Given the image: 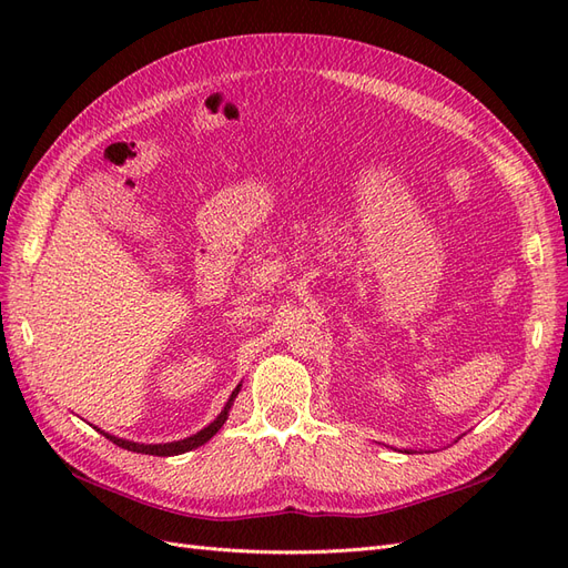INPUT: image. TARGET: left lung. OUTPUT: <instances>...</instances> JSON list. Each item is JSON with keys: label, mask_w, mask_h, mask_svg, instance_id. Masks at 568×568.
I'll return each mask as SVG.
<instances>
[{"label": "left lung", "mask_w": 568, "mask_h": 568, "mask_svg": "<svg viewBox=\"0 0 568 568\" xmlns=\"http://www.w3.org/2000/svg\"><path fill=\"white\" fill-rule=\"evenodd\" d=\"M405 453H407V455H409V450H405Z\"/></svg>", "instance_id": "left-lung-1"}]
</instances>
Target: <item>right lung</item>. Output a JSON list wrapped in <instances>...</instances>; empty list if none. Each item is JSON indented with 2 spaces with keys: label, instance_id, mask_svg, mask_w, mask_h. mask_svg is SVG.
<instances>
[{
  "label": "right lung",
  "instance_id": "obj_1",
  "mask_svg": "<svg viewBox=\"0 0 568 568\" xmlns=\"http://www.w3.org/2000/svg\"><path fill=\"white\" fill-rule=\"evenodd\" d=\"M239 390H242V384H239L234 390H232V395H230V400H227V405L222 407V412L220 415L209 424V426H203L201 432H196L194 436H186V438H182V440H173V443H153V445H146V443H134V440H125V438H118V436H111V434H106V432H101L104 434L109 440H113L118 448H125V450H132V453H142V455H156V457H173V455H182V453H189V450H194V448H199V445H203V443H209L220 428H222V424L227 422V417H230V409H232V405H234V398L239 395Z\"/></svg>",
  "mask_w": 568,
  "mask_h": 568
}]
</instances>
